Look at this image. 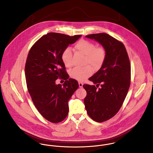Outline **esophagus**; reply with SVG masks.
I'll return each mask as SVG.
<instances>
[{
    "label": "esophagus",
    "mask_w": 153,
    "mask_h": 153,
    "mask_svg": "<svg viewBox=\"0 0 153 153\" xmlns=\"http://www.w3.org/2000/svg\"><path fill=\"white\" fill-rule=\"evenodd\" d=\"M79 87L80 88H82V85H83V83L82 82H79Z\"/></svg>",
    "instance_id": "obj_1"
}]
</instances>
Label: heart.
<instances>
[{
    "mask_svg": "<svg viewBox=\"0 0 153 153\" xmlns=\"http://www.w3.org/2000/svg\"><path fill=\"white\" fill-rule=\"evenodd\" d=\"M75 49L85 55L84 64L89 65L82 68H74L70 71V76L73 79L82 82L91 76L94 71L100 70L103 66L106 57V51L102 46H96L93 42L82 39L74 46ZM61 59L65 67L73 66V55L69 48H65L61 55ZM92 67H91V66Z\"/></svg>",
    "mask_w": 153,
    "mask_h": 153,
    "instance_id": "1",
    "label": "heart"
}]
</instances>
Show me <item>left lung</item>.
<instances>
[{
  "label": "left lung",
  "mask_w": 153,
  "mask_h": 153,
  "mask_svg": "<svg viewBox=\"0 0 153 153\" xmlns=\"http://www.w3.org/2000/svg\"><path fill=\"white\" fill-rule=\"evenodd\" d=\"M86 37L98 41L106 51L103 66L89 79L97 85H83L87 91L84 102L88 116L94 121L103 122L118 113L127 95L131 79L129 58L123 44L108 34Z\"/></svg>",
  "instance_id": "8db88e82"
}]
</instances>
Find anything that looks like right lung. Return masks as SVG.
<instances>
[{
    "label": "right lung",
    "mask_w": 153,
    "mask_h": 153,
    "mask_svg": "<svg viewBox=\"0 0 153 153\" xmlns=\"http://www.w3.org/2000/svg\"><path fill=\"white\" fill-rule=\"evenodd\" d=\"M82 35L49 33L31 48L25 66L27 88L39 114L52 123H59L68 115V101L78 88L77 80L69 79L61 59L63 51ZM65 81L56 84L58 79Z\"/></svg>",
    "instance_id": "1"
}]
</instances>
